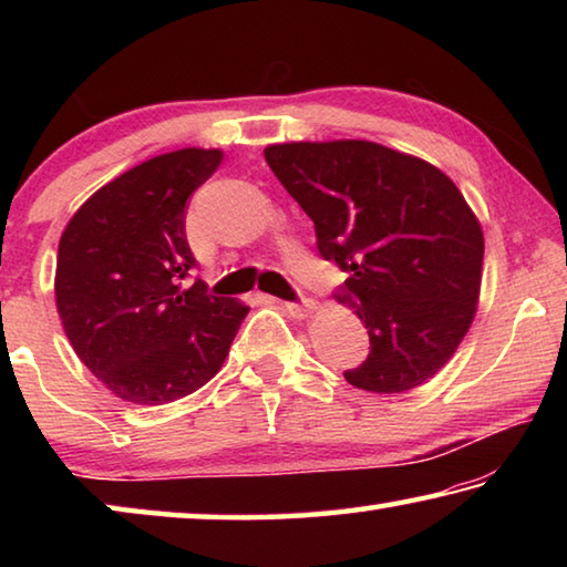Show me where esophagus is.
Listing matches in <instances>:
<instances>
[{
	"mask_svg": "<svg viewBox=\"0 0 567 567\" xmlns=\"http://www.w3.org/2000/svg\"><path fill=\"white\" fill-rule=\"evenodd\" d=\"M282 307L287 312L292 315L295 320H305L307 315L315 310V302L312 300H300V302H282Z\"/></svg>",
	"mask_w": 567,
	"mask_h": 567,
	"instance_id": "esophagus-1",
	"label": "esophagus"
}]
</instances>
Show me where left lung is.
Instances as JSON below:
<instances>
[{
	"label": "left lung",
	"instance_id": "8db88e82",
	"mask_svg": "<svg viewBox=\"0 0 567 567\" xmlns=\"http://www.w3.org/2000/svg\"><path fill=\"white\" fill-rule=\"evenodd\" d=\"M265 159L315 223L322 260L348 272L338 300L370 334L350 385L395 395L453 358L477 310L483 229L455 182L364 140L270 145Z\"/></svg>",
	"mask_w": 567,
	"mask_h": 567
}]
</instances>
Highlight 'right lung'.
I'll list each match as a JSON object with an SVG mask.
<instances>
[{
  "instance_id": "add662e5",
  "label": "right lung",
  "mask_w": 567,
  "mask_h": 567,
  "mask_svg": "<svg viewBox=\"0 0 567 567\" xmlns=\"http://www.w3.org/2000/svg\"><path fill=\"white\" fill-rule=\"evenodd\" d=\"M223 162L187 147L112 179L76 209L56 252L54 297L74 352L114 395L165 405L213 380L249 307L187 285L197 265L187 199Z\"/></svg>"
}]
</instances>
